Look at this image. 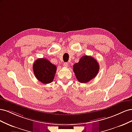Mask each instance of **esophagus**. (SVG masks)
I'll return each instance as SVG.
<instances>
[{"mask_svg":"<svg viewBox=\"0 0 132 132\" xmlns=\"http://www.w3.org/2000/svg\"><path fill=\"white\" fill-rule=\"evenodd\" d=\"M63 66L64 67H67L68 66V63H64L63 64Z\"/></svg>","mask_w":132,"mask_h":132,"instance_id":"34e87169","label":"esophagus"}]
</instances>
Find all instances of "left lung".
Wrapping results in <instances>:
<instances>
[{
    "mask_svg": "<svg viewBox=\"0 0 132 132\" xmlns=\"http://www.w3.org/2000/svg\"><path fill=\"white\" fill-rule=\"evenodd\" d=\"M99 64L94 58L88 55L82 57L78 63L73 65V71L78 80L86 83L94 79L98 74Z\"/></svg>",
    "mask_w": 132,
    "mask_h": 132,
    "instance_id": "left-lung-1",
    "label": "left lung"
}]
</instances>
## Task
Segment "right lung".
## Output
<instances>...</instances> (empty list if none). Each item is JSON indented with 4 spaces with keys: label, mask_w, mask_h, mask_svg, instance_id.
<instances>
[{
    "label": "right lung",
    "mask_w": 132,
    "mask_h": 132,
    "mask_svg": "<svg viewBox=\"0 0 132 132\" xmlns=\"http://www.w3.org/2000/svg\"><path fill=\"white\" fill-rule=\"evenodd\" d=\"M57 67L45 58H39L33 64L34 73L38 80L43 84L53 81Z\"/></svg>",
    "instance_id": "1"
}]
</instances>
